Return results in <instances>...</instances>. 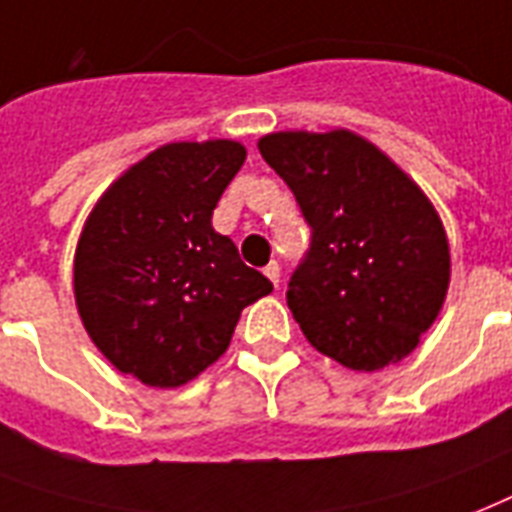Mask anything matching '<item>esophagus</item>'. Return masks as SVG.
I'll return each mask as SVG.
<instances>
[{
	"label": "esophagus",
	"instance_id": "1",
	"mask_svg": "<svg viewBox=\"0 0 512 512\" xmlns=\"http://www.w3.org/2000/svg\"><path fill=\"white\" fill-rule=\"evenodd\" d=\"M263 273L268 276V279H271L273 287H279V279H282V268H279V263H276V260H271V263L265 265Z\"/></svg>",
	"mask_w": 512,
	"mask_h": 512
}]
</instances>
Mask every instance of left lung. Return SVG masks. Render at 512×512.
Returning a JSON list of instances; mask_svg holds the SVG:
<instances>
[{"label":"left lung","instance_id":"left-lung-1","mask_svg":"<svg viewBox=\"0 0 512 512\" xmlns=\"http://www.w3.org/2000/svg\"><path fill=\"white\" fill-rule=\"evenodd\" d=\"M257 147L311 228L287 284L303 335L351 370L403 360L448 290L446 230L432 204L384 152L349 131H282Z\"/></svg>","mask_w":512,"mask_h":512}]
</instances>
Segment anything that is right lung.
Returning <instances> with one entry per match:
<instances>
[{
    "label": "right lung",
    "mask_w": 512,
    "mask_h": 512,
    "mask_svg": "<svg viewBox=\"0 0 512 512\" xmlns=\"http://www.w3.org/2000/svg\"><path fill=\"white\" fill-rule=\"evenodd\" d=\"M244 158L228 139L166 144L85 222L74 255L80 317L101 354L142 384H187L228 349L241 311L273 290L212 228Z\"/></svg>",
    "instance_id": "add662e5"
}]
</instances>
